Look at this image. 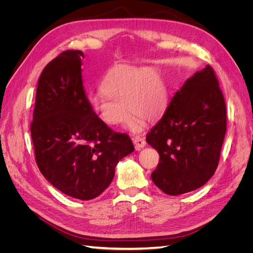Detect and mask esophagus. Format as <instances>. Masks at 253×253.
<instances>
[{
    "instance_id": "34e87169",
    "label": "esophagus",
    "mask_w": 253,
    "mask_h": 253,
    "mask_svg": "<svg viewBox=\"0 0 253 253\" xmlns=\"http://www.w3.org/2000/svg\"><path fill=\"white\" fill-rule=\"evenodd\" d=\"M133 142L135 144L136 150H140V149H143L145 147V140H144V138H142V137L136 136L135 138L133 139Z\"/></svg>"
}]
</instances>
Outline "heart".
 I'll return each instance as SVG.
<instances>
[{"instance_id":"heart-1","label":"heart","mask_w":253,"mask_h":253,"mask_svg":"<svg viewBox=\"0 0 253 253\" xmlns=\"http://www.w3.org/2000/svg\"><path fill=\"white\" fill-rule=\"evenodd\" d=\"M102 93L88 98V105L104 124L116 126L126 120L127 111L135 116L129 124L140 129V119L154 121L162 116L168 102L167 86L152 67L119 65L112 68L102 83Z\"/></svg>"}]
</instances>
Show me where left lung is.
Instances as JSON below:
<instances>
[{"mask_svg": "<svg viewBox=\"0 0 253 253\" xmlns=\"http://www.w3.org/2000/svg\"><path fill=\"white\" fill-rule=\"evenodd\" d=\"M226 104L210 65L176 91L170 105L147 135L159 153L153 182L168 195L204 186L215 172L227 131Z\"/></svg>", "mask_w": 253, "mask_h": 253, "instance_id": "left-lung-1", "label": "left lung"}]
</instances>
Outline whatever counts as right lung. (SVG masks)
I'll use <instances>...</instances> for the list:
<instances>
[{"label":"right lung","instance_id":"right-lung-1","mask_svg":"<svg viewBox=\"0 0 253 253\" xmlns=\"http://www.w3.org/2000/svg\"><path fill=\"white\" fill-rule=\"evenodd\" d=\"M83 57L80 50H66L44 67L30 132L44 177L62 193L89 201L110 186L115 168L134 144L90 110L81 77Z\"/></svg>","mask_w":253,"mask_h":253}]
</instances>
